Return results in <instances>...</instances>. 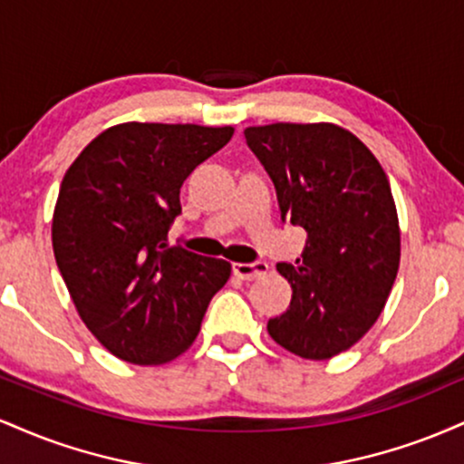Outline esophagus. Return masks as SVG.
Masks as SVG:
<instances>
[{"instance_id":"34e87169","label":"esophagus","mask_w":464,"mask_h":464,"mask_svg":"<svg viewBox=\"0 0 464 464\" xmlns=\"http://www.w3.org/2000/svg\"><path fill=\"white\" fill-rule=\"evenodd\" d=\"M233 275L239 276L244 281L259 279V276L268 275V264L266 262H255V264H233Z\"/></svg>"}]
</instances>
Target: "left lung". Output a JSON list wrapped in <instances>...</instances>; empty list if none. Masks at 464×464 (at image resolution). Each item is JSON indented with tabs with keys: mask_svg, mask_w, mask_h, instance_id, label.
I'll return each mask as SVG.
<instances>
[{
	"mask_svg": "<svg viewBox=\"0 0 464 464\" xmlns=\"http://www.w3.org/2000/svg\"><path fill=\"white\" fill-rule=\"evenodd\" d=\"M279 200L281 220L303 227L296 264H276L290 307L268 334L305 360L343 353L375 324L399 270L401 239L380 161L335 124H268L244 130Z\"/></svg>",
	"mask_w": 464,
	"mask_h": 464,
	"instance_id": "obj_1",
	"label": "left lung"
}]
</instances>
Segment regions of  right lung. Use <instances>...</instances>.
Instances as JSON below:
<instances>
[{
	"label": "right lung",
	"instance_id": "1",
	"mask_svg": "<svg viewBox=\"0 0 464 464\" xmlns=\"http://www.w3.org/2000/svg\"><path fill=\"white\" fill-rule=\"evenodd\" d=\"M233 137L231 126L141 124L104 130L69 165L52 246L73 305L100 344L154 366L191 347L225 259L169 246L180 185Z\"/></svg>",
	"mask_w": 464,
	"mask_h": 464
}]
</instances>
